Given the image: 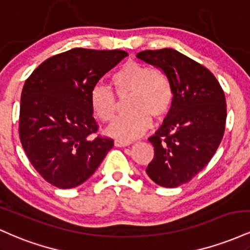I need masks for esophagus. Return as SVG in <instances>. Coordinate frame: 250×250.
<instances>
[{
    "instance_id": "esophagus-1",
    "label": "esophagus",
    "mask_w": 250,
    "mask_h": 250,
    "mask_svg": "<svg viewBox=\"0 0 250 250\" xmlns=\"http://www.w3.org/2000/svg\"><path fill=\"white\" fill-rule=\"evenodd\" d=\"M114 145H115L116 147H125V146L130 145V142L123 141V140H115V141H114Z\"/></svg>"
}]
</instances>
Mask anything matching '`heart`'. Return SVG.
I'll list each match as a JSON object with an SVG mask.
<instances>
[{"label": "heart", "instance_id": "heart-1", "mask_svg": "<svg viewBox=\"0 0 250 250\" xmlns=\"http://www.w3.org/2000/svg\"><path fill=\"white\" fill-rule=\"evenodd\" d=\"M114 87L119 95L131 94L129 110L131 113L116 120L108 128V134L123 141L137 139L147 131L151 118L160 120L168 114L174 99L170 80L161 69L145 63L127 61L113 74ZM90 104L94 114L102 122H111L117 113L115 93L104 85L91 89Z\"/></svg>", "mask_w": 250, "mask_h": 250}]
</instances>
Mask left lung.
Wrapping results in <instances>:
<instances>
[{
  "mask_svg": "<svg viewBox=\"0 0 250 250\" xmlns=\"http://www.w3.org/2000/svg\"><path fill=\"white\" fill-rule=\"evenodd\" d=\"M136 56L162 69L174 91L165 122L148 139L154 157L146 173L161 187H179L208 165L222 141L225 93L207 68L177 50H143Z\"/></svg>",
  "mask_w": 250,
  "mask_h": 250,
  "instance_id": "1",
  "label": "left lung"
}]
</instances>
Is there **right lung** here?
<instances>
[{
	"label": "right lung",
	"instance_id": "obj_1",
	"mask_svg": "<svg viewBox=\"0 0 250 250\" xmlns=\"http://www.w3.org/2000/svg\"><path fill=\"white\" fill-rule=\"evenodd\" d=\"M128 56L125 50L74 48L42 62L25 80L19 133L36 171L61 189L91 176L114 147L99 130L90 104L91 89Z\"/></svg>",
	"mask_w": 250,
	"mask_h": 250
}]
</instances>
